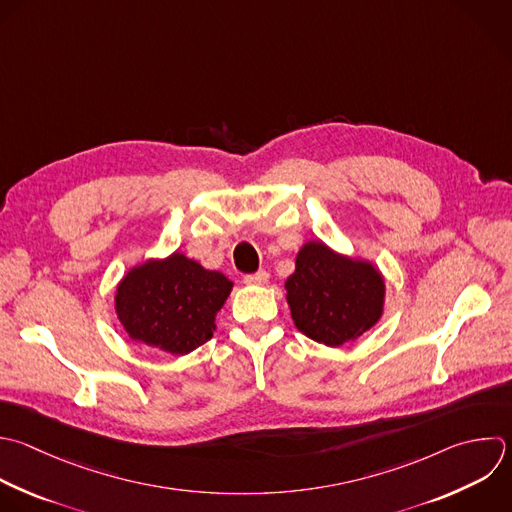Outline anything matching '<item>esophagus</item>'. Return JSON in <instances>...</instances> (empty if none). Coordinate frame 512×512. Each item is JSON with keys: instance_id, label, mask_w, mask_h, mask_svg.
<instances>
[{"instance_id": "34e87169", "label": "esophagus", "mask_w": 512, "mask_h": 512, "mask_svg": "<svg viewBox=\"0 0 512 512\" xmlns=\"http://www.w3.org/2000/svg\"><path fill=\"white\" fill-rule=\"evenodd\" d=\"M244 282L246 284H254V286H262L268 282V272L266 270H258L254 274H246L244 276Z\"/></svg>"}]
</instances>
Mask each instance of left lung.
<instances>
[{"mask_svg": "<svg viewBox=\"0 0 512 512\" xmlns=\"http://www.w3.org/2000/svg\"><path fill=\"white\" fill-rule=\"evenodd\" d=\"M286 292L296 328L326 346L362 336L384 302V282L372 264L338 256L322 242L302 246Z\"/></svg>", "mask_w": 512, "mask_h": 512, "instance_id": "left-lung-1", "label": "left lung"}]
</instances>
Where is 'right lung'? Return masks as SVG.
<instances>
[{"label": "right lung", "mask_w": 512, "mask_h": 512, "mask_svg": "<svg viewBox=\"0 0 512 512\" xmlns=\"http://www.w3.org/2000/svg\"><path fill=\"white\" fill-rule=\"evenodd\" d=\"M232 282L184 254L146 262L118 286L116 312L130 338L170 354H188L212 338L216 312Z\"/></svg>", "instance_id": "right-lung-1"}]
</instances>
